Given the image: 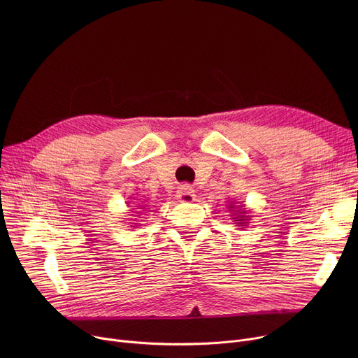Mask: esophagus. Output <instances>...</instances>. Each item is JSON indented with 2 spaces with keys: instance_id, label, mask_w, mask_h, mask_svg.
I'll return each mask as SVG.
<instances>
[{
  "instance_id": "1",
  "label": "esophagus",
  "mask_w": 358,
  "mask_h": 358,
  "mask_svg": "<svg viewBox=\"0 0 358 358\" xmlns=\"http://www.w3.org/2000/svg\"><path fill=\"white\" fill-rule=\"evenodd\" d=\"M177 199L178 201H182V203H193L196 200L194 189L189 185H181L177 192Z\"/></svg>"
}]
</instances>
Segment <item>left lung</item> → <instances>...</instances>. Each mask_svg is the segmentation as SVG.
<instances>
[{
	"label": "left lung",
	"instance_id": "left-lung-1",
	"mask_svg": "<svg viewBox=\"0 0 358 358\" xmlns=\"http://www.w3.org/2000/svg\"><path fill=\"white\" fill-rule=\"evenodd\" d=\"M239 203H234V201H230L227 204V208L230 211V216L233 217L231 220L234 222V224L237 226H248L249 220H250V216H249V211L245 208V206H237Z\"/></svg>",
	"mask_w": 358,
	"mask_h": 358
}]
</instances>
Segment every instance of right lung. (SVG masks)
<instances>
[{
  "label": "right lung",
  "mask_w": 358,
  "mask_h": 358,
  "mask_svg": "<svg viewBox=\"0 0 358 358\" xmlns=\"http://www.w3.org/2000/svg\"><path fill=\"white\" fill-rule=\"evenodd\" d=\"M147 208H148V206L145 204V201H141V203H138V204L134 207V211H135L136 216H141V214H144L145 211H148ZM132 224H138V223H132ZM134 227H135V226H134Z\"/></svg>",
  "instance_id": "obj_1"
}]
</instances>
